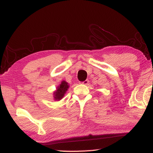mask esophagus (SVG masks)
<instances>
[{
	"instance_id": "1",
	"label": "esophagus",
	"mask_w": 153,
	"mask_h": 153,
	"mask_svg": "<svg viewBox=\"0 0 153 153\" xmlns=\"http://www.w3.org/2000/svg\"><path fill=\"white\" fill-rule=\"evenodd\" d=\"M88 83H89V80H88V79H86V80H85V81L82 82V84L87 85L88 84Z\"/></svg>"
}]
</instances>
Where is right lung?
Here are the masks:
<instances>
[{"label":"right lung","instance_id":"obj_1","mask_svg":"<svg viewBox=\"0 0 153 153\" xmlns=\"http://www.w3.org/2000/svg\"><path fill=\"white\" fill-rule=\"evenodd\" d=\"M69 87L68 83L65 81H62L60 85L56 88V91L54 92V99L55 100H59L63 98Z\"/></svg>","mask_w":153,"mask_h":153}]
</instances>
